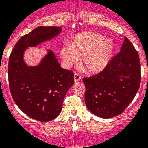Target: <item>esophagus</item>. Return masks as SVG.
<instances>
[{"instance_id":"obj_1","label":"esophagus","mask_w":148,"mask_h":148,"mask_svg":"<svg viewBox=\"0 0 148 148\" xmlns=\"http://www.w3.org/2000/svg\"><path fill=\"white\" fill-rule=\"evenodd\" d=\"M74 82H78L81 79V77H80V75L78 74L77 73H75V74H74Z\"/></svg>"}]
</instances>
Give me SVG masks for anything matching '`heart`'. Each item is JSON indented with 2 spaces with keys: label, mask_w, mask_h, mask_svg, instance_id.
Segmentation results:
<instances>
[{
  "label": "heart",
  "mask_w": 148,
  "mask_h": 148,
  "mask_svg": "<svg viewBox=\"0 0 148 148\" xmlns=\"http://www.w3.org/2000/svg\"><path fill=\"white\" fill-rule=\"evenodd\" d=\"M115 51V45L104 36L95 33H82L75 36L71 45L66 44L60 50L63 64L70 67L82 57V65L91 74H97L106 69Z\"/></svg>",
  "instance_id": "obj_1"
}]
</instances>
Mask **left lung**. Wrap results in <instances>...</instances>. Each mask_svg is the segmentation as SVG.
Listing matches in <instances>:
<instances>
[{
    "instance_id": "left-lung-1",
    "label": "left lung",
    "mask_w": 148,
    "mask_h": 148,
    "mask_svg": "<svg viewBox=\"0 0 148 148\" xmlns=\"http://www.w3.org/2000/svg\"><path fill=\"white\" fill-rule=\"evenodd\" d=\"M85 103L96 116L110 119L124 111L133 101L141 83L138 52L127 37L119 53L99 74L83 79Z\"/></svg>"
}]
</instances>
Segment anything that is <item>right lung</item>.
<instances>
[{
	"label": "right lung",
	"mask_w": 148,
	"mask_h": 148,
	"mask_svg": "<svg viewBox=\"0 0 148 148\" xmlns=\"http://www.w3.org/2000/svg\"><path fill=\"white\" fill-rule=\"evenodd\" d=\"M61 31L60 27L35 28L18 41L9 59V86L14 101L29 118L42 122L60 115L64 97L74 83V73L61 68L49 50L36 66L27 65L24 54L29 47L51 40Z\"/></svg>",
	"instance_id": "add662e5"
}]
</instances>
